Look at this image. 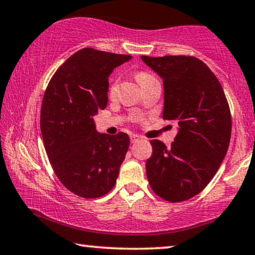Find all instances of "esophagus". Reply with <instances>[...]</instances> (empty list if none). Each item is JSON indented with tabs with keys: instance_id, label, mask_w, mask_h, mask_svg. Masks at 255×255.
<instances>
[{
	"instance_id": "1",
	"label": "esophagus",
	"mask_w": 255,
	"mask_h": 255,
	"mask_svg": "<svg viewBox=\"0 0 255 255\" xmlns=\"http://www.w3.org/2000/svg\"><path fill=\"white\" fill-rule=\"evenodd\" d=\"M130 140H131L132 144L138 143V141L140 140V137H139V135H138V134H131V135H130Z\"/></svg>"
}]
</instances>
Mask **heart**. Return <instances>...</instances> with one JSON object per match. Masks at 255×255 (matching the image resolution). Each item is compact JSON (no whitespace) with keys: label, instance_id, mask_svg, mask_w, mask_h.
<instances>
[{"label":"heart","instance_id":"b5f03b06","mask_svg":"<svg viewBox=\"0 0 255 255\" xmlns=\"http://www.w3.org/2000/svg\"><path fill=\"white\" fill-rule=\"evenodd\" d=\"M153 78H154V76H152L151 74H148V72H146V71H140V72H137V74H135V79H137L138 83H139L140 85L145 84L146 82L151 81V79H153ZM116 90H117V83L114 82V83L110 85V88H109V96H110V97L115 96Z\"/></svg>","mask_w":255,"mask_h":255}]
</instances>
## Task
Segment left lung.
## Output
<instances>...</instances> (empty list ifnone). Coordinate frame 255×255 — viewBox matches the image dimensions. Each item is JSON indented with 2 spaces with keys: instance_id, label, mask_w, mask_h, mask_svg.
Instances as JSON below:
<instances>
[{
  "instance_id": "1",
  "label": "left lung",
  "mask_w": 255,
  "mask_h": 255,
  "mask_svg": "<svg viewBox=\"0 0 255 255\" xmlns=\"http://www.w3.org/2000/svg\"><path fill=\"white\" fill-rule=\"evenodd\" d=\"M141 59L163 78V118L179 125L171 146L151 140L147 180L158 197L180 203L207 186L226 156L232 131L229 102L216 75L197 57Z\"/></svg>"
}]
</instances>
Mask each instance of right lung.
Here are the masks:
<instances>
[{"label":"right lung","instance_id":"right-lung-1","mask_svg":"<svg viewBox=\"0 0 255 255\" xmlns=\"http://www.w3.org/2000/svg\"><path fill=\"white\" fill-rule=\"evenodd\" d=\"M131 59L84 48L52 76L41 108V132L52 170L76 196L92 199L115 186L130 139L98 133L94 116L108 104L109 76Z\"/></svg>","mask_w":255,"mask_h":255}]
</instances>
